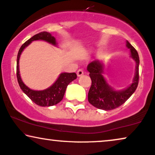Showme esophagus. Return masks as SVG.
Masks as SVG:
<instances>
[{
	"label": "esophagus",
	"mask_w": 155,
	"mask_h": 155,
	"mask_svg": "<svg viewBox=\"0 0 155 155\" xmlns=\"http://www.w3.org/2000/svg\"><path fill=\"white\" fill-rule=\"evenodd\" d=\"M76 74H77L78 76H81L84 74V71L82 69H79L76 72Z\"/></svg>",
	"instance_id": "34e87169"
}]
</instances>
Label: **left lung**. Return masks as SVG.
Masks as SVG:
<instances>
[{
	"mask_svg": "<svg viewBox=\"0 0 155 155\" xmlns=\"http://www.w3.org/2000/svg\"><path fill=\"white\" fill-rule=\"evenodd\" d=\"M126 46L130 51L131 57L135 61V74L133 81L125 89L115 91L108 85L103 74L104 73V65L99 60H94L87 67L91 79V86L88 94V100L94 107L104 110H110L118 108L130 97L137 87L139 81L140 59L137 51L126 42Z\"/></svg>",
	"mask_w": 155,
	"mask_h": 155,
	"instance_id": "left-lung-1",
	"label": "left lung"
}]
</instances>
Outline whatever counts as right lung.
<instances>
[{"instance_id": "obj_1", "label": "right lung", "mask_w": 155, "mask_h": 155, "mask_svg": "<svg viewBox=\"0 0 155 155\" xmlns=\"http://www.w3.org/2000/svg\"><path fill=\"white\" fill-rule=\"evenodd\" d=\"M44 40L50 44L57 45L54 37L51 36L49 32H41L32 37L30 39L22 45L18 51L17 57V79L18 84L22 91L35 104L40 106H51L56 105L63 99L66 88L69 83L76 79L77 76L76 73H61L57 81L50 87L42 91H35L30 89L22 81L20 75L19 60L22 51L28 47L32 41Z\"/></svg>"}]
</instances>
